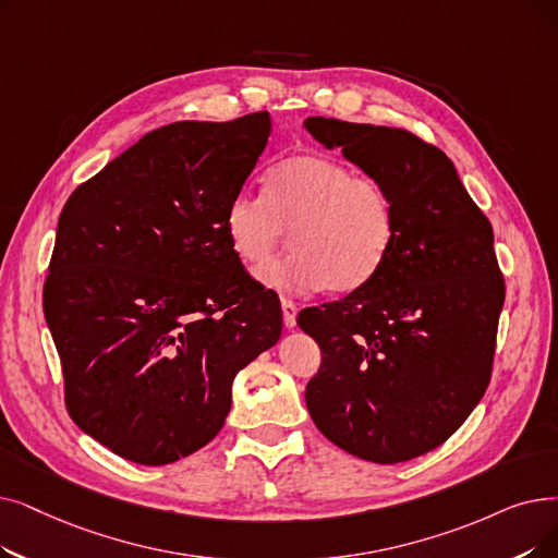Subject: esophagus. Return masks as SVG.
Here are the masks:
<instances>
[{
	"label": "esophagus",
	"instance_id": "1",
	"mask_svg": "<svg viewBox=\"0 0 558 558\" xmlns=\"http://www.w3.org/2000/svg\"><path fill=\"white\" fill-rule=\"evenodd\" d=\"M280 307H282V322H284V328H294L296 326V312H299V305L294 301H287L282 299L280 301Z\"/></svg>",
	"mask_w": 558,
	"mask_h": 558
}]
</instances>
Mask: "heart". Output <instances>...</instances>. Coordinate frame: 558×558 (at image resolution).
I'll return each instance as SVG.
<instances>
[{
	"label": "heart",
	"instance_id": "heart-1",
	"mask_svg": "<svg viewBox=\"0 0 558 558\" xmlns=\"http://www.w3.org/2000/svg\"><path fill=\"white\" fill-rule=\"evenodd\" d=\"M223 230L234 257L253 274L293 232L295 255L257 274L284 294L328 289L349 294L365 287L387 259L397 234L387 189L324 155H296L266 178L264 198L239 193L226 209Z\"/></svg>",
	"mask_w": 558,
	"mask_h": 558
}]
</instances>
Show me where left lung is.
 <instances>
[{
  "label": "left lung",
  "instance_id": "8db88e82",
  "mask_svg": "<svg viewBox=\"0 0 558 558\" xmlns=\"http://www.w3.org/2000/svg\"><path fill=\"white\" fill-rule=\"evenodd\" d=\"M303 128L376 178L397 214L380 271L299 314L322 349L305 405L339 449L403 463L440 447L488 387L504 307L493 228L453 161L415 134L322 116Z\"/></svg>",
  "mask_w": 558,
  "mask_h": 558
}]
</instances>
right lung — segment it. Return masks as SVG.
I'll return each mask as SVG.
<instances>
[{
  "label": "right lung",
  "mask_w": 558,
  "mask_h": 558,
  "mask_svg": "<svg viewBox=\"0 0 558 558\" xmlns=\"http://www.w3.org/2000/svg\"><path fill=\"white\" fill-rule=\"evenodd\" d=\"M271 134L266 111L145 134L75 189L57 226L43 310L68 413L138 465L216 438L234 376L282 332L223 230Z\"/></svg>",
  "instance_id": "add662e5"
}]
</instances>
